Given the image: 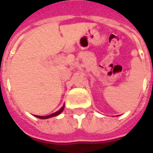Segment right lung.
Returning a JSON list of instances; mask_svg holds the SVG:
<instances>
[{
  "mask_svg": "<svg viewBox=\"0 0 153 153\" xmlns=\"http://www.w3.org/2000/svg\"><path fill=\"white\" fill-rule=\"evenodd\" d=\"M64 108H65V106H63L61 108H60L58 111H56V112L53 113V114H51V115H46V116H40V115H35L36 117H38V118L39 119H48V118H51V117H53V116H56V115H60V113L63 111Z\"/></svg>",
  "mask_w": 153,
  "mask_h": 153,
  "instance_id": "add662e5",
  "label": "right lung"
}]
</instances>
